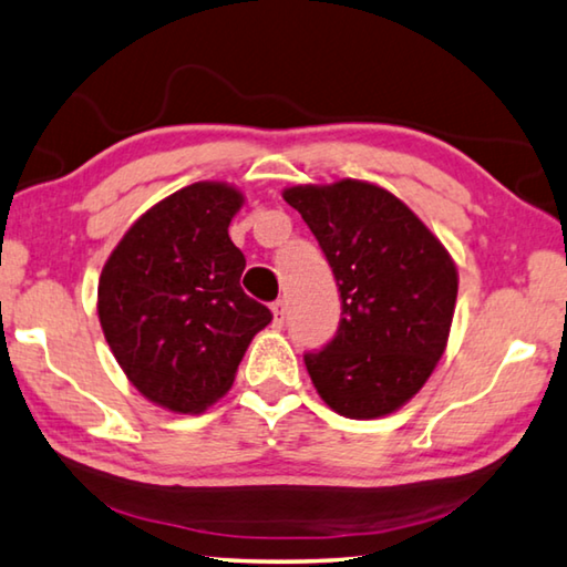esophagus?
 <instances>
[{
  "label": "esophagus",
  "mask_w": 567,
  "mask_h": 567,
  "mask_svg": "<svg viewBox=\"0 0 567 567\" xmlns=\"http://www.w3.org/2000/svg\"><path fill=\"white\" fill-rule=\"evenodd\" d=\"M285 318H287V310H285V302L282 300H277V302H272V324L277 330L282 328L285 324Z\"/></svg>",
  "instance_id": "34e87169"
}]
</instances>
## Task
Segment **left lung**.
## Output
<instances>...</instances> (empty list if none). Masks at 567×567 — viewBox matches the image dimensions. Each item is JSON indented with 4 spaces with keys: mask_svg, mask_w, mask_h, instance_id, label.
Returning <instances> with one entry per match:
<instances>
[{
    "mask_svg": "<svg viewBox=\"0 0 567 567\" xmlns=\"http://www.w3.org/2000/svg\"><path fill=\"white\" fill-rule=\"evenodd\" d=\"M340 292V324L305 352L320 398L344 417H380L425 385L443 358L457 270L440 239L388 189L358 179L285 189Z\"/></svg>",
    "mask_w": 567,
    "mask_h": 567,
    "instance_id": "obj_1",
    "label": "left lung"
}]
</instances>
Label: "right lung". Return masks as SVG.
Wrapping results in <instances>:
<instances>
[{
    "label": "right lung",
    "instance_id": "1",
    "mask_svg": "<svg viewBox=\"0 0 567 567\" xmlns=\"http://www.w3.org/2000/svg\"><path fill=\"white\" fill-rule=\"evenodd\" d=\"M235 187L195 182L147 209L100 277V322L124 375L147 400L203 412L233 385L272 312L239 287L245 255L227 235Z\"/></svg>",
    "mask_w": 567,
    "mask_h": 567
}]
</instances>
